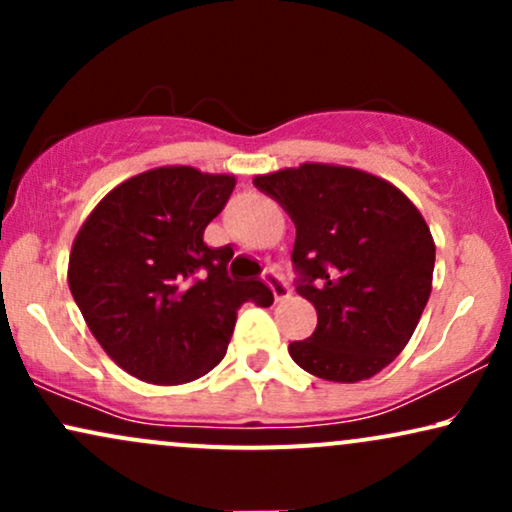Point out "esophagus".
<instances>
[{
	"mask_svg": "<svg viewBox=\"0 0 512 512\" xmlns=\"http://www.w3.org/2000/svg\"><path fill=\"white\" fill-rule=\"evenodd\" d=\"M264 279H267L269 289H272L276 301H286V298L291 296L289 284H286L284 276H281L279 272H274V269H267V272H264Z\"/></svg>",
	"mask_w": 512,
	"mask_h": 512,
	"instance_id": "obj_1",
	"label": "esophagus"
}]
</instances>
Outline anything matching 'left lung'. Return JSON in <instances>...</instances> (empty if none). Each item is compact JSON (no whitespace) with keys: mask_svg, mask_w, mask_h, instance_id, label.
<instances>
[{"mask_svg":"<svg viewBox=\"0 0 512 512\" xmlns=\"http://www.w3.org/2000/svg\"><path fill=\"white\" fill-rule=\"evenodd\" d=\"M296 223V291L317 327L289 354L334 383L380 373L407 346L431 296L436 245L424 216L390 182L303 163L255 178Z\"/></svg>","mask_w":512,"mask_h":512,"instance_id":"left-lung-1","label":"left lung"}]
</instances>
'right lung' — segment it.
<instances>
[{
    "mask_svg": "<svg viewBox=\"0 0 512 512\" xmlns=\"http://www.w3.org/2000/svg\"><path fill=\"white\" fill-rule=\"evenodd\" d=\"M233 187L231 175L187 166L146 170L105 195L81 226L69 289L105 354L134 378H202L226 356L240 305H272L264 281L228 276V245L204 243Z\"/></svg>",
    "mask_w": 512,
    "mask_h": 512,
    "instance_id": "right-lung-1",
    "label": "right lung"
}]
</instances>
